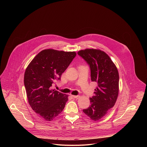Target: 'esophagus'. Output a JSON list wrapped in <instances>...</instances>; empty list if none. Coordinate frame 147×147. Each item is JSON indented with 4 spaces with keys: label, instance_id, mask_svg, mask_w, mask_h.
Listing matches in <instances>:
<instances>
[{
    "label": "esophagus",
    "instance_id": "esophagus-1",
    "mask_svg": "<svg viewBox=\"0 0 147 147\" xmlns=\"http://www.w3.org/2000/svg\"><path fill=\"white\" fill-rule=\"evenodd\" d=\"M72 97L75 98H79L80 97V96H75V95H72Z\"/></svg>",
    "mask_w": 147,
    "mask_h": 147
}]
</instances>
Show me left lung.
<instances>
[{
	"label": "left lung",
	"instance_id": "8db88e82",
	"mask_svg": "<svg viewBox=\"0 0 147 147\" xmlns=\"http://www.w3.org/2000/svg\"><path fill=\"white\" fill-rule=\"evenodd\" d=\"M90 65L91 80L97 83L95 96L89 98L90 105L83 111L97 121L108 113L116 102L119 93V73L109 56L100 49H86L78 51Z\"/></svg>",
	"mask_w": 147,
	"mask_h": 147
}]
</instances>
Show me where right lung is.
I'll use <instances>...</instances> for the list:
<instances>
[{"label": "right lung", "instance_id": "add662e5", "mask_svg": "<svg viewBox=\"0 0 147 147\" xmlns=\"http://www.w3.org/2000/svg\"><path fill=\"white\" fill-rule=\"evenodd\" d=\"M75 51L45 49L26 67L24 85L28 102L33 110L46 121H51L63 111L68 95L51 89L56 79L75 57Z\"/></svg>", "mask_w": 147, "mask_h": 147}]
</instances>
